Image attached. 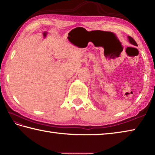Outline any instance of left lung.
<instances>
[{"mask_svg": "<svg viewBox=\"0 0 155 155\" xmlns=\"http://www.w3.org/2000/svg\"><path fill=\"white\" fill-rule=\"evenodd\" d=\"M128 39H129V41H130V44H132L136 45V46H137V44H136V42L135 41L134 39H133L132 37H130V36H128Z\"/></svg>", "mask_w": 155, "mask_h": 155, "instance_id": "obj_1", "label": "left lung"}]
</instances>
